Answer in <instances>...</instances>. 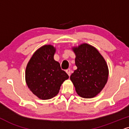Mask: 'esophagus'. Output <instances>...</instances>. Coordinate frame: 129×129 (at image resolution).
I'll return each instance as SVG.
<instances>
[{
    "mask_svg": "<svg viewBox=\"0 0 129 129\" xmlns=\"http://www.w3.org/2000/svg\"><path fill=\"white\" fill-rule=\"evenodd\" d=\"M66 72L68 74V75H69V76L71 75V69H68L67 70H66Z\"/></svg>",
    "mask_w": 129,
    "mask_h": 129,
    "instance_id": "obj_1",
    "label": "esophagus"
}]
</instances>
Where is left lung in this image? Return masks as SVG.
<instances>
[{"instance_id":"1","label":"left lung","mask_w":129,"mask_h":129,"mask_svg":"<svg viewBox=\"0 0 129 129\" xmlns=\"http://www.w3.org/2000/svg\"><path fill=\"white\" fill-rule=\"evenodd\" d=\"M77 69L70 77L75 90L81 97L94 98L107 82L108 68L103 57L91 45L83 44L73 48Z\"/></svg>"}]
</instances>
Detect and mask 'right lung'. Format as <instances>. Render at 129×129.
<instances>
[{"instance_id": "right-lung-1", "label": "right lung", "mask_w": 129, "mask_h": 129, "mask_svg": "<svg viewBox=\"0 0 129 129\" xmlns=\"http://www.w3.org/2000/svg\"><path fill=\"white\" fill-rule=\"evenodd\" d=\"M53 46L44 45L33 54L26 69V81L31 92L43 100L58 93L61 84L69 78L60 63L54 60Z\"/></svg>"}]
</instances>
